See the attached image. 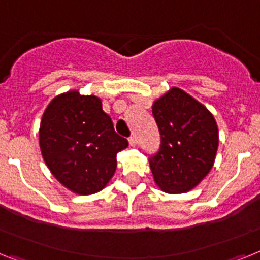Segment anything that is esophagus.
Returning a JSON list of instances; mask_svg holds the SVG:
<instances>
[{
    "label": "esophagus",
    "instance_id": "obj_1",
    "mask_svg": "<svg viewBox=\"0 0 260 260\" xmlns=\"http://www.w3.org/2000/svg\"><path fill=\"white\" fill-rule=\"evenodd\" d=\"M128 141H129V145L135 147V145H136V144H137V137L135 136V135H132V136H131L129 139H128Z\"/></svg>",
    "mask_w": 260,
    "mask_h": 260
}]
</instances>
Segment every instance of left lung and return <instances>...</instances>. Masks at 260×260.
<instances>
[{
  "instance_id": "1",
  "label": "left lung",
  "mask_w": 260,
  "mask_h": 260,
  "mask_svg": "<svg viewBox=\"0 0 260 260\" xmlns=\"http://www.w3.org/2000/svg\"><path fill=\"white\" fill-rule=\"evenodd\" d=\"M152 113L160 131V148L149 157L161 190L185 193L210 172L218 149V126L205 106L180 88L157 99Z\"/></svg>"
}]
</instances>
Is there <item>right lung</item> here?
Masks as SVG:
<instances>
[{"label": "right lung", "mask_w": 260, "mask_h": 260, "mask_svg": "<svg viewBox=\"0 0 260 260\" xmlns=\"http://www.w3.org/2000/svg\"><path fill=\"white\" fill-rule=\"evenodd\" d=\"M39 145L54 177L74 193L87 196L108 184L116 171V154L128 147V140L115 132L99 98L70 91L46 108Z\"/></svg>", "instance_id": "1"}]
</instances>
